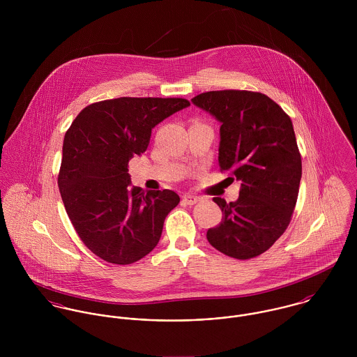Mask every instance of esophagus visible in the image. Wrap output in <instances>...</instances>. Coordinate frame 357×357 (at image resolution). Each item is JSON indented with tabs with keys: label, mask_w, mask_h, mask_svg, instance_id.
<instances>
[{
	"label": "esophagus",
	"mask_w": 357,
	"mask_h": 357,
	"mask_svg": "<svg viewBox=\"0 0 357 357\" xmlns=\"http://www.w3.org/2000/svg\"><path fill=\"white\" fill-rule=\"evenodd\" d=\"M199 201H201V198H199V197H197V195H191V194H187V195H184V197H183V202H184L185 204H190V206L198 204Z\"/></svg>",
	"instance_id": "1"
}]
</instances>
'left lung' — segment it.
<instances>
[{"mask_svg": "<svg viewBox=\"0 0 357 357\" xmlns=\"http://www.w3.org/2000/svg\"><path fill=\"white\" fill-rule=\"evenodd\" d=\"M191 102L221 122L220 170L242 183L238 201L213 198L222 220L207 241L236 259L262 255L289 227L298 198L303 165L293 122L259 92L211 91Z\"/></svg>", "mask_w": 357, "mask_h": 357, "instance_id": "obj_1", "label": "left lung"}]
</instances>
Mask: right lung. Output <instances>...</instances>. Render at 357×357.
<instances>
[{
    "instance_id": "obj_1",
    "label": "right lung",
    "mask_w": 357,
    "mask_h": 357,
    "mask_svg": "<svg viewBox=\"0 0 357 357\" xmlns=\"http://www.w3.org/2000/svg\"><path fill=\"white\" fill-rule=\"evenodd\" d=\"M190 102L119 98L85 107L66 132L57 184L84 245L104 261L128 265L158 245L180 197L130 187L128 163L147 150L151 130Z\"/></svg>"
}]
</instances>
